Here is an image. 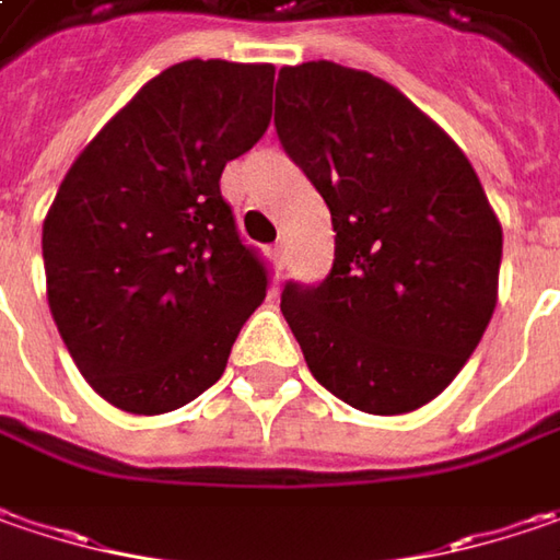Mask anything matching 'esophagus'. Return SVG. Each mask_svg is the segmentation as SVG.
Instances as JSON below:
<instances>
[{
	"mask_svg": "<svg viewBox=\"0 0 560 560\" xmlns=\"http://www.w3.org/2000/svg\"><path fill=\"white\" fill-rule=\"evenodd\" d=\"M270 255H273V261H277V267L287 265V248H283V245H273V252H270Z\"/></svg>",
	"mask_w": 560,
	"mask_h": 560,
	"instance_id": "1",
	"label": "esophagus"
}]
</instances>
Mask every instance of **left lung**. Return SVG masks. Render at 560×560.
<instances>
[{"instance_id":"left-lung-1","label":"left lung","mask_w":560,"mask_h":560,"mask_svg":"<svg viewBox=\"0 0 560 560\" xmlns=\"http://www.w3.org/2000/svg\"><path fill=\"white\" fill-rule=\"evenodd\" d=\"M273 126L334 223V270L280 312L308 372L372 416L460 375L498 302L501 223L457 141L384 78L283 66Z\"/></svg>"}]
</instances>
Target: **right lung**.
<instances>
[{"label": "right lung", "mask_w": 560, "mask_h": 560, "mask_svg": "<svg viewBox=\"0 0 560 560\" xmlns=\"http://www.w3.org/2000/svg\"><path fill=\"white\" fill-rule=\"evenodd\" d=\"M270 62L188 59L151 78L74 156L43 220L46 299L106 404L173 412L223 375L267 273L220 173L267 131Z\"/></svg>", "instance_id": "1"}]
</instances>
